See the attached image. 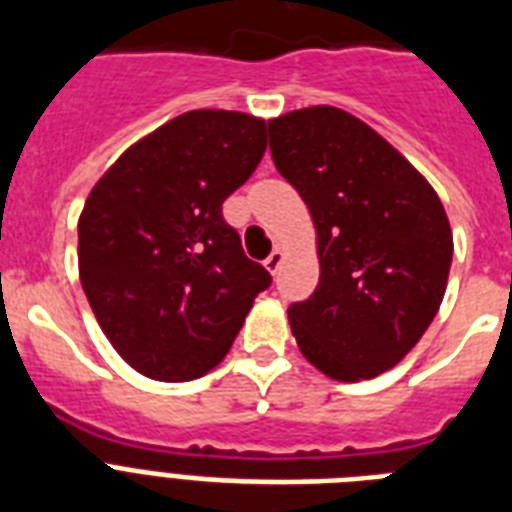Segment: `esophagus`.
Returning <instances> with one entry per match:
<instances>
[{"label":"esophagus","mask_w":512,"mask_h":512,"mask_svg":"<svg viewBox=\"0 0 512 512\" xmlns=\"http://www.w3.org/2000/svg\"><path fill=\"white\" fill-rule=\"evenodd\" d=\"M282 261H285V253H282L280 248H275V251L269 253V256H267V261H264V267H267V272H269V275H277V272H280Z\"/></svg>","instance_id":"1"}]
</instances>
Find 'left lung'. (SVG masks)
<instances>
[{
  "label": "left lung",
  "mask_w": 512,
  "mask_h": 512,
  "mask_svg": "<svg viewBox=\"0 0 512 512\" xmlns=\"http://www.w3.org/2000/svg\"><path fill=\"white\" fill-rule=\"evenodd\" d=\"M269 150L317 232V290L288 309L298 349L341 383L391 370L447 290L455 243L439 195L391 142L333 105L269 118Z\"/></svg>",
  "instance_id": "1"
}]
</instances>
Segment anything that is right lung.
<instances>
[{
	"label": "right lung",
	"mask_w": 512,
	"mask_h": 512,
	"mask_svg": "<svg viewBox=\"0 0 512 512\" xmlns=\"http://www.w3.org/2000/svg\"><path fill=\"white\" fill-rule=\"evenodd\" d=\"M264 150V118L190 110L124 150L87 195L81 288L110 346L145 378L214 370L272 282L222 219Z\"/></svg>",
	"instance_id": "obj_1"
}]
</instances>
